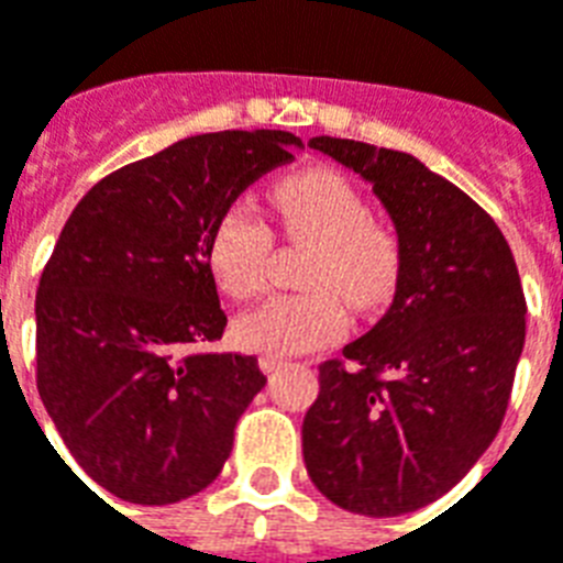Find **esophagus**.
I'll return each instance as SVG.
<instances>
[{"instance_id":"esophagus-1","label":"esophagus","mask_w":563,"mask_h":563,"mask_svg":"<svg viewBox=\"0 0 563 563\" xmlns=\"http://www.w3.org/2000/svg\"><path fill=\"white\" fill-rule=\"evenodd\" d=\"M282 365H287L285 356H273V354H262L258 356V368L264 371V374H273V371H278Z\"/></svg>"}]
</instances>
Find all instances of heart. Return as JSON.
Segmentation results:
<instances>
[{
    "mask_svg": "<svg viewBox=\"0 0 563 563\" xmlns=\"http://www.w3.org/2000/svg\"><path fill=\"white\" fill-rule=\"evenodd\" d=\"M273 207L287 239L310 244L301 287L247 310L235 336L250 351L305 354L347 331V308L360 313L391 299L402 267L397 232L368 216L365 195L333 169H305L273 187ZM273 230L250 203L221 209L209 230L207 262L232 299H250L267 285Z\"/></svg>",
    "mask_w": 563,
    "mask_h": 563,
    "instance_id": "b5f03b06",
    "label": "heart"
}]
</instances>
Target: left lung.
I'll return each instance as SVG.
<instances>
[{"label":"left lung","mask_w":563,"mask_h":563,"mask_svg":"<svg viewBox=\"0 0 563 563\" xmlns=\"http://www.w3.org/2000/svg\"><path fill=\"white\" fill-rule=\"evenodd\" d=\"M310 146L368 180L397 227L388 313L319 365L305 415L310 481L347 512L394 518L463 481L504 422L527 299L504 232L415 155L342 137Z\"/></svg>","instance_id":"8db88e82"}]
</instances>
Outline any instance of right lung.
<instances>
[{"label": "right lung", "mask_w": 563, "mask_h": 563, "mask_svg": "<svg viewBox=\"0 0 563 563\" xmlns=\"http://www.w3.org/2000/svg\"><path fill=\"white\" fill-rule=\"evenodd\" d=\"M292 146L278 129L195 134L106 175L65 221L36 290V388L114 498L178 504L221 475L267 376L207 351L227 328L209 230Z\"/></svg>", "instance_id": "obj_1"}]
</instances>
